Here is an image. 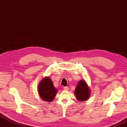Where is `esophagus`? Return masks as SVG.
I'll list each match as a JSON object with an SVG mask.
<instances>
[{
  "label": "esophagus",
  "mask_w": 127,
  "mask_h": 127,
  "mask_svg": "<svg viewBox=\"0 0 127 127\" xmlns=\"http://www.w3.org/2000/svg\"><path fill=\"white\" fill-rule=\"evenodd\" d=\"M63 89L65 91H68V90H69V87H67V86H65V87H63Z\"/></svg>",
  "instance_id": "esophagus-1"
}]
</instances>
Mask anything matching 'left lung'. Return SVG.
I'll return each instance as SVG.
<instances>
[{"label":"left lung","mask_w":127,"mask_h":127,"mask_svg":"<svg viewBox=\"0 0 127 127\" xmlns=\"http://www.w3.org/2000/svg\"><path fill=\"white\" fill-rule=\"evenodd\" d=\"M74 93L77 100L84 101L89 97L90 90L85 81L81 80L78 83L74 91Z\"/></svg>","instance_id":"8db88e82"}]
</instances>
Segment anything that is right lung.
Wrapping results in <instances>:
<instances>
[{
	"label": "right lung",
	"mask_w": 127,
	"mask_h": 127,
	"mask_svg": "<svg viewBox=\"0 0 127 127\" xmlns=\"http://www.w3.org/2000/svg\"><path fill=\"white\" fill-rule=\"evenodd\" d=\"M38 94L42 100L45 101L51 102L54 99L57 93V90L54 87L50 78L45 77L38 85Z\"/></svg>",
	"instance_id": "1"
}]
</instances>
